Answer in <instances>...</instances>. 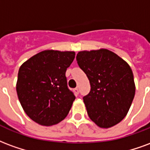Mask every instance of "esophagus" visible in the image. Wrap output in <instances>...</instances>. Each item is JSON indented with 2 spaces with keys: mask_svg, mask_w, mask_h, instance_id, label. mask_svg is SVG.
<instances>
[{
  "mask_svg": "<svg viewBox=\"0 0 150 150\" xmlns=\"http://www.w3.org/2000/svg\"><path fill=\"white\" fill-rule=\"evenodd\" d=\"M74 93H75V94L76 95H78V93H79V90H78V88H74Z\"/></svg>",
  "mask_w": 150,
  "mask_h": 150,
  "instance_id": "1",
  "label": "esophagus"
}]
</instances>
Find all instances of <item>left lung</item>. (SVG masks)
I'll list each match as a JSON object with an SVG mask.
<instances>
[{
  "instance_id": "8db88e82",
  "label": "left lung",
  "mask_w": 150,
  "mask_h": 150,
  "mask_svg": "<svg viewBox=\"0 0 150 150\" xmlns=\"http://www.w3.org/2000/svg\"><path fill=\"white\" fill-rule=\"evenodd\" d=\"M76 61L91 86L83 98L89 118L102 129L118 124L127 115L135 95L130 66L106 49L80 51Z\"/></svg>"
}]
</instances>
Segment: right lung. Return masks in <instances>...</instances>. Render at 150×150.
<instances>
[{
  "instance_id": "1",
  "label": "right lung",
  "mask_w": 150,
  "mask_h": 150,
  "mask_svg": "<svg viewBox=\"0 0 150 150\" xmlns=\"http://www.w3.org/2000/svg\"><path fill=\"white\" fill-rule=\"evenodd\" d=\"M74 51L46 50L23 63L18 71L17 96L23 110L38 124L51 126L63 121L75 100L65 72Z\"/></svg>"
}]
</instances>
